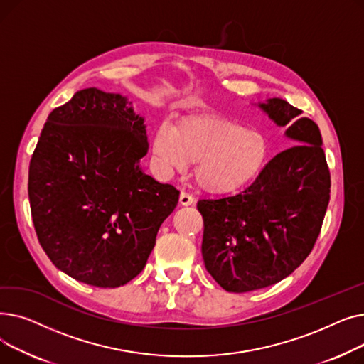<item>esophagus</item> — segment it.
<instances>
[{"instance_id":"esophagus-1","label":"esophagus","mask_w":364,"mask_h":364,"mask_svg":"<svg viewBox=\"0 0 364 364\" xmlns=\"http://www.w3.org/2000/svg\"><path fill=\"white\" fill-rule=\"evenodd\" d=\"M178 202H180V205H183V206H188V205H192V203L195 202V199H193L192 195H188V193H186V192H181Z\"/></svg>"}]
</instances>
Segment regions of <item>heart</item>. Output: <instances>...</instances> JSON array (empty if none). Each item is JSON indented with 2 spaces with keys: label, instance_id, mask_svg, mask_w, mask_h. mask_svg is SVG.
<instances>
[{
  "label": "heart",
  "instance_id": "b5f03b06",
  "mask_svg": "<svg viewBox=\"0 0 364 364\" xmlns=\"http://www.w3.org/2000/svg\"><path fill=\"white\" fill-rule=\"evenodd\" d=\"M151 153L165 171H184L196 162L195 178L208 193L228 195L252 183L269 161L270 141L257 127L218 114H195L176 125L161 124Z\"/></svg>",
  "mask_w": 364,
  "mask_h": 364
}]
</instances>
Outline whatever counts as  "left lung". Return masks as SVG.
I'll list each match as a JSON object with an SVG mask.
<instances>
[{
    "label": "left lung",
    "instance_id": "obj_1",
    "mask_svg": "<svg viewBox=\"0 0 364 364\" xmlns=\"http://www.w3.org/2000/svg\"><path fill=\"white\" fill-rule=\"evenodd\" d=\"M292 147L267 164L243 192L202 199V257L227 292L272 286L304 262L321 230L331 198V172L317 124L283 99L258 105Z\"/></svg>",
    "mask_w": 364,
    "mask_h": 364
}]
</instances>
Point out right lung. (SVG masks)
<instances>
[{
	"label": "right lung",
	"instance_id": "right-lung-1",
	"mask_svg": "<svg viewBox=\"0 0 364 364\" xmlns=\"http://www.w3.org/2000/svg\"><path fill=\"white\" fill-rule=\"evenodd\" d=\"M144 118L121 94L76 91L55 107L29 165L35 232L57 269L118 288L141 273L180 192L146 174Z\"/></svg>",
	"mask_w": 364,
	"mask_h": 364
}]
</instances>
